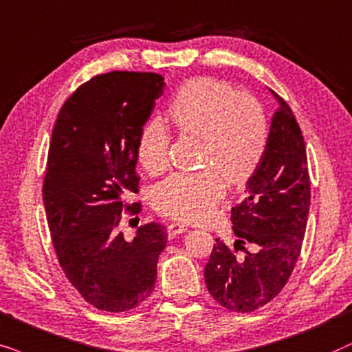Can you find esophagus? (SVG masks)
<instances>
[{
	"instance_id": "34e87169",
	"label": "esophagus",
	"mask_w": 352,
	"mask_h": 352,
	"mask_svg": "<svg viewBox=\"0 0 352 352\" xmlns=\"http://www.w3.org/2000/svg\"><path fill=\"white\" fill-rule=\"evenodd\" d=\"M186 232V227L184 223H177V222H172L167 225V235L168 238H175L177 235H180V233Z\"/></svg>"
}]
</instances>
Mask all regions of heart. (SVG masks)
Returning <instances> with one entry per match:
<instances>
[{
	"mask_svg": "<svg viewBox=\"0 0 352 352\" xmlns=\"http://www.w3.org/2000/svg\"><path fill=\"white\" fill-rule=\"evenodd\" d=\"M182 133L203 138L198 172H177L156 185L153 204L159 212L185 222H204L225 196V179L243 185L264 159L269 122L264 107L250 93L212 77L188 80L168 107ZM172 135L161 120L143 125L137 156L144 170L161 173L170 162Z\"/></svg>",
	"mask_w": 352,
	"mask_h": 352,
	"instance_id": "b5f03b06",
	"label": "heart"
}]
</instances>
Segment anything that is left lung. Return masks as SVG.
Listing matches in <instances>:
<instances>
[{
	"label": "left lung",
	"mask_w": 352,
	"mask_h": 352,
	"mask_svg": "<svg viewBox=\"0 0 352 352\" xmlns=\"http://www.w3.org/2000/svg\"><path fill=\"white\" fill-rule=\"evenodd\" d=\"M272 93L280 107L272 119L264 159L248 180V196L232 208L235 250L217 238L204 267L210 296L235 312L256 311L282 292L301 254L311 204L301 129L287 101ZM238 250L245 256H236Z\"/></svg>",
	"instance_id": "left-lung-1"
}]
</instances>
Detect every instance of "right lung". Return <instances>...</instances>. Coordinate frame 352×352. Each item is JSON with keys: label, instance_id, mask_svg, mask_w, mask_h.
I'll return each mask as SVG.
<instances>
[{"label": "right lung", "instance_id": "right-lung-1", "mask_svg": "<svg viewBox=\"0 0 352 352\" xmlns=\"http://www.w3.org/2000/svg\"><path fill=\"white\" fill-rule=\"evenodd\" d=\"M154 72L100 74L82 83L60 107L43 179V203L59 265L88 304L106 312L137 307L156 283L167 243L157 222L124 238V215L135 217L137 142L162 95ZM138 219V217H137Z\"/></svg>", "mask_w": 352, "mask_h": 352}]
</instances>
